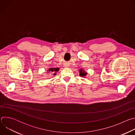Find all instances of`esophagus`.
<instances>
[{
	"label": "esophagus",
	"instance_id": "obj_1",
	"mask_svg": "<svg viewBox=\"0 0 135 135\" xmlns=\"http://www.w3.org/2000/svg\"><path fill=\"white\" fill-rule=\"evenodd\" d=\"M66 67H67V66H66Z\"/></svg>",
	"mask_w": 135,
	"mask_h": 135
}]
</instances>
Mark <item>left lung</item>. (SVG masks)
I'll return each instance as SVG.
<instances>
[{
  "label": "left lung",
  "mask_w": 135,
  "mask_h": 135,
  "mask_svg": "<svg viewBox=\"0 0 135 135\" xmlns=\"http://www.w3.org/2000/svg\"><path fill=\"white\" fill-rule=\"evenodd\" d=\"M86 75V73H85V71L84 70H83L82 69H81L80 70V75L81 76H84Z\"/></svg>",
  "instance_id": "8db88e82"
}]
</instances>
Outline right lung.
Returning <instances> with one entry per match:
<instances>
[{"mask_svg": "<svg viewBox=\"0 0 135 135\" xmlns=\"http://www.w3.org/2000/svg\"><path fill=\"white\" fill-rule=\"evenodd\" d=\"M58 70H59V68H51L49 69V71H51V72H55V71H57ZM53 75H55V73H54Z\"/></svg>", "mask_w": 135, "mask_h": 135, "instance_id": "1", "label": "right lung"}]
</instances>
